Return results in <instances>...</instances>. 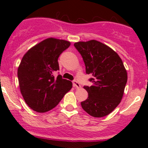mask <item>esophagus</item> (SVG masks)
Segmentation results:
<instances>
[{
	"label": "esophagus",
	"instance_id": "obj_1",
	"mask_svg": "<svg viewBox=\"0 0 148 148\" xmlns=\"http://www.w3.org/2000/svg\"><path fill=\"white\" fill-rule=\"evenodd\" d=\"M72 83H73V86H74V87H76V88H79L80 86H80L79 83L77 81H76V80H74V81L72 82Z\"/></svg>",
	"mask_w": 148,
	"mask_h": 148
}]
</instances>
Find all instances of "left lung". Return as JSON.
I'll return each mask as SVG.
<instances>
[{"instance_id": "1", "label": "left lung", "mask_w": 148, "mask_h": 148, "mask_svg": "<svg viewBox=\"0 0 148 148\" xmlns=\"http://www.w3.org/2000/svg\"><path fill=\"white\" fill-rule=\"evenodd\" d=\"M92 76L90 86H84L88 98L81 102L85 112L95 117H102L118 106L127 81V74L121 58L108 46L96 41H79L74 44Z\"/></svg>"}]
</instances>
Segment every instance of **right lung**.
I'll list each match as a JSON object with an SVG mask.
<instances>
[{
    "mask_svg": "<svg viewBox=\"0 0 148 148\" xmlns=\"http://www.w3.org/2000/svg\"><path fill=\"white\" fill-rule=\"evenodd\" d=\"M69 41L49 38L33 46L25 53L18 69V78L21 95L31 109L46 112L54 108L72 88V83L55 78L59 70L58 58L68 49Z\"/></svg>",
    "mask_w": 148,
    "mask_h": 148,
    "instance_id": "1",
    "label": "right lung"
}]
</instances>
